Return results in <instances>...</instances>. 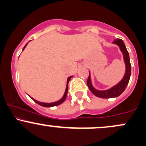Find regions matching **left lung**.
<instances>
[{"mask_svg": "<svg viewBox=\"0 0 146 146\" xmlns=\"http://www.w3.org/2000/svg\"><path fill=\"white\" fill-rule=\"evenodd\" d=\"M113 44H117L119 46L120 48V51L122 52L123 56V60H124L125 65V72L124 76L123 77L122 80L116 85L109 88L108 90H100L96 89L93 87L91 83V79H90V75L89 72V76H88V80H87V85L90 91L94 94L95 96L98 97L100 98L107 99V98H117L124 91L127 85L129 82L130 78V74H131V64L130 62V57H129V53L127 51L126 47H125L124 42L121 39H115L113 42Z\"/></svg>", "mask_w": 146, "mask_h": 146, "instance_id": "obj_1", "label": "left lung"}]
</instances>
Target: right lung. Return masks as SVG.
<instances>
[{
  "label": "right lung",
  "instance_id": "1",
  "mask_svg": "<svg viewBox=\"0 0 146 146\" xmlns=\"http://www.w3.org/2000/svg\"><path fill=\"white\" fill-rule=\"evenodd\" d=\"M27 44H28V42L27 43L26 45H25V46H24V48H23V51L25 49V48L26 47V46H27ZM72 77H73V76H70V77H68V79H67V82H66V90H65L64 94L62 98L60 99V100H58V101L55 102H51V103H44V102H40L37 101V100H34V99L32 98H31L32 99V100H33V101H34L35 102H36V103L40 105V106H44V107H53V106H58V105L61 104L62 103H63V102L65 101V100H66V96H67L68 87V82L70 81V80H71V78H72Z\"/></svg>",
  "mask_w": 146,
  "mask_h": 146
}]
</instances>
